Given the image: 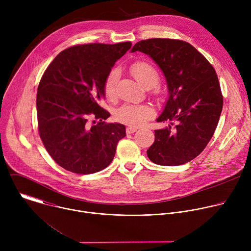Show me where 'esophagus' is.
<instances>
[{
  "mask_svg": "<svg viewBox=\"0 0 251 251\" xmlns=\"http://www.w3.org/2000/svg\"><path fill=\"white\" fill-rule=\"evenodd\" d=\"M137 127H133V126H129V127H127L126 128V132H127V134H132V133H134V132H136L137 131Z\"/></svg>",
  "mask_w": 251,
  "mask_h": 251,
  "instance_id": "1",
  "label": "esophagus"
}]
</instances>
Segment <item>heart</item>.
I'll list each match as a JSON object with an SVG mask.
<instances>
[{"instance_id":"obj_1","label":"heart","mask_w":251,"mask_h":251,"mask_svg":"<svg viewBox=\"0 0 251 251\" xmlns=\"http://www.w3.org/2000/svg\"><path fill=\"white\" fill-rule=\"evenodd\" d=\"M132 75L146 88L155 86L159 79L157 69L146 61H136L130 66ZM120 76L117 68L112 69L107 75L104 82L105 96L114 100L116 98V85ZM154 116V109L147 104H124L120 106L115 112V118L124 124L132 126H141Z\"/></svg>"}]
</instances>
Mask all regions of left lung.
<instances>
[{
    "mask_svg": "<svg viewBox=\"0 0 251 251\" xmlns=\"http://www.w3.org/2000/svg\"><path fill=\"white\" fill-rule=\"evenodd\" d=\"M148 54L165 75L169 98L157 122L148 158L161 166H180L199 156L218 126L224 99L216 70L192 45L180 40L150 39L131 52Z\"/></svg>",
    "mask_w": 251,
    "mask_h": 251,
    "instance_id": "obj_1",
    "label": "left lung"
}]
</instances>
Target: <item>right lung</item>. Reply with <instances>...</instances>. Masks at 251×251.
<instances>
[{"label":"right lung","instance_id":"add662e5","mask_svg":"<svg viewBox=\"0 0 251 251\" xmlns=\"http://www.w3.org/2000/svg\"><path fill=\"white\" fill-rule=\"evenodd\" d=\"M131 46H75L59 52L46 69L37 94L39 132L50 157L63 169L87 175L112 162L126 130L123 124L102 121L110 113L99 103L105 98L107 75ZM89 115L100 119L97 126H89Z\"/></svg>","mask_w":251,"mask_h":251}]
</instances>
